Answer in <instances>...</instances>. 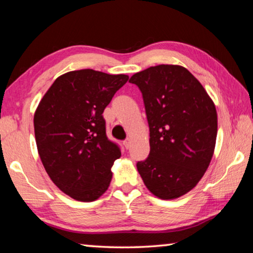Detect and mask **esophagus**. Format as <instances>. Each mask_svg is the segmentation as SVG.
I'll use <instances>...</instances> for the list:
<instances>
[{
    "instance_id": "esophagus-1",
    "label": "esophagus",
    "mask_w": 253,
    "mask_h": 253,
    "mask_svg": "<svg viewBox=\"0 0 253 253\" xmlns=\"http://www.w3.org/2000/svg\"><path fill=\"white\" fill-rule=\"evenodd\" d=\"M124 145H125V147L128 149L130 147V145H131V139L130 138H127L125 142H124Z\"/></svg>"
}]
</instances>
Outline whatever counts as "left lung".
<instances>
[{
	"instance_id": "8db88e82",
	"label": "left lung",
	"mask_w": 253,
	"mask_h": 253,
	"mask_svg": "<svg viewBox=\"0 0 253 253\" xmlns=\"http://www.w3.org/2000/svg\"><path fill=\"white\" fill-rule=\"evenodd\" d=\"M129 83L142 91L149 126L151 151L137 169L152 194L177 199L196 186L212 160L215 105L182 66L149 67L132 75Z\"/></svg>"
}]
</instances>
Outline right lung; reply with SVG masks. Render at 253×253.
<instances>
[{
  "instance_id": "right-lung-1",
  "label": "right lung",
  "mask_w": 253,
  "mask_h": 253,
  "mask_svg": "<svg viewBox=\"0 0 253 253\" xmlns=\"http://www.w3.org/2000/svg\"><path fill=\"white\" fill-rule=\"evenodd\" d=\"M127 75L92 69L58 77L34 113L38 152L55 185L81 202H92L108 188L121 149L106 136L102 113Z\"/></svg>"
}]
</instances>
